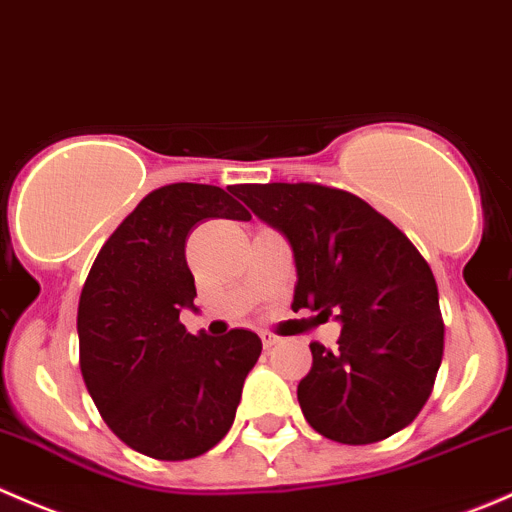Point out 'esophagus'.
<instances>
[{"label": "esophagus", "mask_w": 512, "mask_h": 512, "mask_svg": "<svg viewBox=\"0 0 512 512\" xmlns=\"http://www.w3.org/2000/svg\"><path fill=\"white\" fill-rule=\"evenodd\" d=\"M261 343H263V348H273L278 343V336H273V333L263 331L261 333Z\"/></svg>", "instance_id": "1"}]
</instances>
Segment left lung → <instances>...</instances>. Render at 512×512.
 <instances>
[{
    "label": "left lung",
    "mask_w": 512,
    "mask_h": 512,
    "mask_svg": "<svg viewBox=\"0 0 512 512\" xmlns=\"http://www.w3.org/2000/svg\"><path fill=\"white\" fill-rule=\"evenodd\" d=\"M234 194L286 236L291 308L341 323L338 346L311 343L298 403L326 438L366 445L421 413L443 358L438 286L426 258L373 206L321 184H241Z\"/></svg>",
    "instance_id": "8db88e82"
}]
</instances>
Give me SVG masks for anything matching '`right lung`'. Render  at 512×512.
<instances>
[{
  "label": "right lung",
  "instance_id": "obj_1",
  "mask_svg": "<svg viewBox=\"0 0 512 512\" xmlns=\"http://www.w3.org/2000/svg\"><path fill=\"white\" fill-rule=\"evenodd\" d=\"M206 219L249 221L251 214L219 186L151 191L101 246L79 298L86 391L106 426L156 460H189L214 448L261 356L254 331L194 336L179 321L184 308L199 311L186 236Z\"/></svg>",
  "mask_w": 512,
  "mask_h": 512
}]
</instances>
